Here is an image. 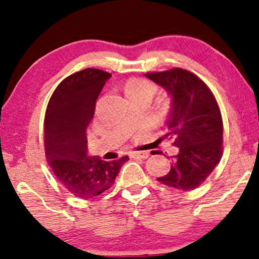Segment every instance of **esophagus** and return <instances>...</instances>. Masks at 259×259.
Returning a JSON list of instances; mask_svg holds the SVG:
<instances>
[{
  "label": "esophagus",
  "instance_id": "obj_1",
  "mask_svg": "<svg viewBox=\"0 0 259 259\" xmlns=\"http://www.w3.org/2000/svg\"><path fill=\"white\" fill-rule=\"evenodd\" d=\"M130 157L138 159H146L148 158V152H132V153H130Z\"/></svg>",
  "mask_w": 259,
  "mask_h": 259
}]
</instances>
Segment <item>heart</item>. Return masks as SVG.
Segmentation results:
<instances>
[{"mask_svg":"<svg viewBox=\"0 0 259 259\" xmlns=\"http://www.w3.org/2000/svg\"><path fill=\"white\" fill-rule=\"evenodd\" d=\"M125 93L127 98L146 97L152 99L157 93V87L151 81L140 79V77H131L125 83Z\"/></svg>","mask_w":259,"mask_h":259,"instance_id":"b5f03b06","label":"heart"}]
</instances>
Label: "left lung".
Wrapping results in <instances>:
<instances>
[{"label": "left lung", "instance_id": "8db88e82", "mask_svg": "<svg viewBox=\"0 0 259 259\" xmlns=\"http://www.w3.org/2000/svg\"><path fill=\"white\" fill-rule=\"evenodd\" d=\"M171 95L161 139L172 140L178 154L171 169L158 182L180 191L199 187L223 155V119L213 93L196 74L183 68L145 74Z\"/></svg>", "mask_w": 259, "mask_h": 259}]
</instances>
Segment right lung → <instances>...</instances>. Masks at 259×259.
<instances>
[{
  "instance_id": "obj_1",
  "label": "right lung",
  "mask_w": 259,
  "mask_h": 259,
  "mask_svg": "<svg viewBox=\"0 0 259 259\" xmlns=\"http://www.w3.org/2000/svg\"><path fill=\"white\" fill-rule=\"evenodd\" d=\"M111 74L87 68L62 80L49 99L45 115V152L55 178L81 199L100 196L115 182L128 160L105 161L87 155L86 130L97 99Z\"/></svg>"
}]
</instances>
